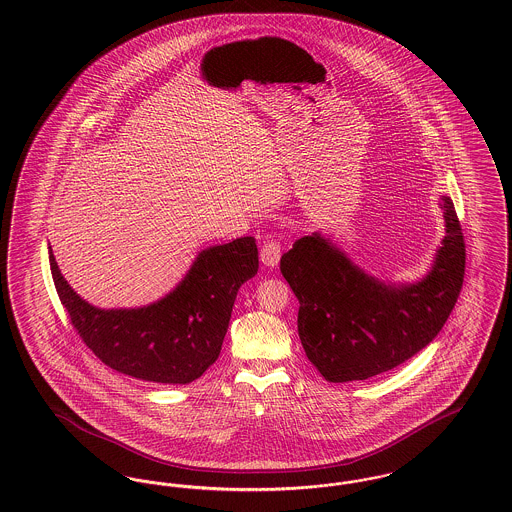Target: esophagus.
I'll return each mask as SVG.
<instances>
[{"label":"esophagus","mask_w":512,"mask_h":512,"mask_svg":"<svg viewBox=\"0 0 512 512\" xmlns=\"http://www.w3.org/2000/svg\"><path fill=\"white\" fill-rule=\"evenodd\" d=\"M282 255V245L278 240H267L265 244L261 245V261L267 267H276Z\"/></svg>","instance_id":"esophagus-1"}]
</instances>
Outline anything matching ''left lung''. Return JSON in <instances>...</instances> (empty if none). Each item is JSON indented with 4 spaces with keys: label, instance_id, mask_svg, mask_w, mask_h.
Masks as SVG:
<instances>
[{
    "label": "left lung",
    "instance_id": "obj_1",
    "mask_svg": "<svg viewBox=\"0 0 512 512\" xmlns=\"http://www.w3.org/2000/svg\"><path fill=\"white\" fill-rule=\"evenodd\" d=\"M441 209L447 234L430 274L413 286L378 282L318 234L282 255V276L299 301L301 345L328 382L388 372L438 336L463 288L466 261L453 201L441 197Z\"/></svg>",
    "mask_w": 512,
    "mask_h": 512
}]
</instances>
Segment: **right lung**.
Listing matches in <instances>:
<instances>
[{"label": "right lung", "mask_w": 512, "mask_h": 512, "mask_svg": "<svg viewBox=\"0 0 512 512\" xmlns=\"http://www.w3.org/2000/svg\"><path fill=\"white\" fill-rule=\"evenodd\" d=\"M57 295L103 365L157 384H190L219 359L240 286L259 268L255 238L199 253L180 286L142 309H96L71 290L49 249Z\"/></svg>", "instance_id": "add662e5"}]
</instances>
